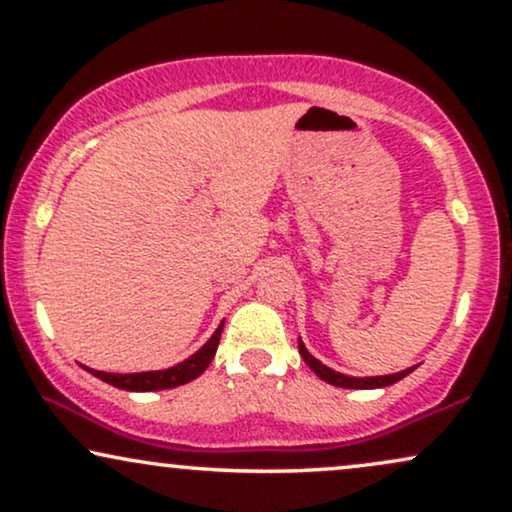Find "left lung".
Listing matches in <instances>:
<instances>
[{
	"label": "left lung",
	"mask_w": 512,
	"mask_h": 512,
	"mask_svg": "<svg viewBox=\"0 0 512 512\" xmlns=\"http://www.w3.org/2000/svg\"><path fill=\"white\" fill-rule=\"evenodd\" d=\"M298 351H301L303 361L308 363L310 370H313L317 378H322V380H325V383L337 385V387H349V390H351V387H354V390H373V387H387V385L397 383V380H402L404 375H409L411 370H414V368H407V370H402V373H395V375H378V378H351V375L337 373V370L322 366V363L317 361L315 356L308 354V349H305L301 339H298Z\"/></svg>",
	"instance_id": "left-lung-1"
}]
</instances>
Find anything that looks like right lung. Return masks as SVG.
Segmentation results:
<instances>
[{
  "mask_svg": "<svg viewBox=\"0 0 512 512\" xmlns=\"http://www.w3.org/2000/svg\"><path fill=\"white\" fill-rule=\"evenodd\" d=\"M221 330L223 322L219 325V330L211 334V339L197 354H192L187 361L178 363V366L168 368V370H154V373H134V375H115V373H101V370H91L86 368L88 373H93L96 378H101L103 383L120 387V390H129V392H151V390H168V387H178L195 380L197 375H202L204 370L209 368L211 358H214L216 349H219V339H221Z\"/></svg>",
  "mask_w": 512,
  "mask_h": 512,
  "instance_id": "obj_1",
  "label": "right lung"
}]
</instances>
